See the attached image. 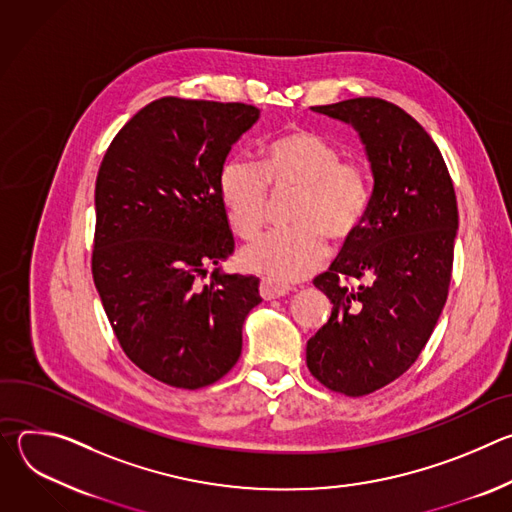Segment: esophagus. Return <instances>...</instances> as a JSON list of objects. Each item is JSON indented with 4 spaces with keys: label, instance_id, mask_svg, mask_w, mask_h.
Masks as SVG:
<instances>
[{
    "label": "esophagus",
    "instance_id": "34e87169",
    "mask_svg": "<svg viewBox=\"0 0 512 512\" xmlns=\"http://www.w3.org/2000/svg\"><path fill=\"white\" fill-rule=\"evenodd\" d=\"M291 291V287L289 285H285V283H279V281H275V279H269V277H265V279H261V285H259V294H261V298L263 300H277V298H283V296H287Z\"/></svg>",
    "mask_w": 512,
    "mask_h": 512
}]
</instances>
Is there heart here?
Listing matches in <instances>:
<instances>
[{
    "instance_id": "heart-1",
    "label": "heart",
    "mask_w": 512,
    "mask_h": 512,
    "mask_svg": "<svg viewBox=\"0 0 512 512\" xmlns=\"http://www.w3.org/2000/svg\"><path fill=\"white\" fill-rule=\"evenodd\" d=\"M269 188L273 194H294L287 210L291 227L249 243L241 263L279 283L318 271L328 257V241L346 247L367 221V168L344 160L334 143L310 129H289L269 139L261 164L233 156L218 170V194L237 237L251 239L263 229Z\"/></svg>"
}]
</instances>
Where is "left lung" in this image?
<instances>
[{
    "instance_id": "8db88e82",
    "label": "left lung",
    "mask_w": 512,
    "mask_h": 512,
    "mask_svg": "<svg viewBox=\"0 0 512 512\" xmlns=\"http://www.w3.org/2000/svg\"><path fill=\"white\" fill-rule=\"evenodd\" d=\"M312 109L358 131L375 178L360 233L314 279L332 314L306 346L308 369L324 387L362 397L399 379L440 320L454 265L456 192L437 145L401 107L358 97Z\"/></svg>"
}]
</instances>
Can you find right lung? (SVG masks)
<instances>
[{
    "label": "right lung",
    "mask_w": 512,
    "mask_h": 512,
    "mask_svg": "<svg viewBox=\"0 0 512 512\" xmlns=\"http://www.w3.org/2000/svg\"><path fill=\"white\" fill-rule=\"evenodd\" d=\"M257 119L245 103L162 97L121 127L97 174L95 287L123 352L170 387L223 379L261 302L257 277L221 273L235 239L218 194V170Z\"/></svg>",
    "instance_id": "right-lung-1"
}]
</instances>
